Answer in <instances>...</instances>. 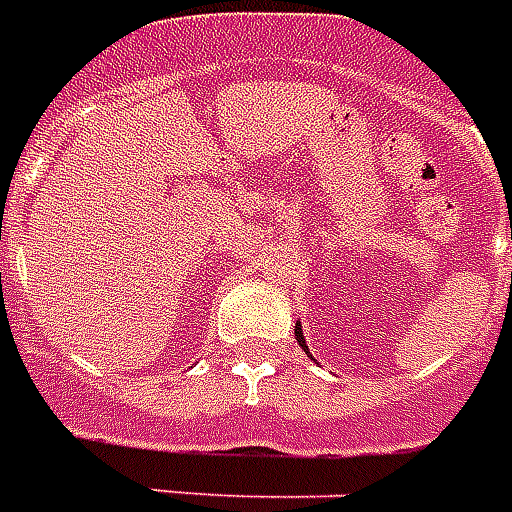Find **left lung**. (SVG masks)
Segmentation results:
<instances>
[{
	"instance_id": "1",
	"label": "left lung",
	"mask_w": 512,
	"mask_h": 512,
	"mask_svg": "<svg viewBox=\"0 0 512 512\" xmlns=\"http://www.w3.org/2000/svg\"><path fill=\"white\" fill-rule=\"evenodd\" d=\"M296 337H299V345H301V348L307 351V343H304V334H301V326H299V323H296ZM307 354H310V351H307Z\"/></svg>"
}]
</instances>
